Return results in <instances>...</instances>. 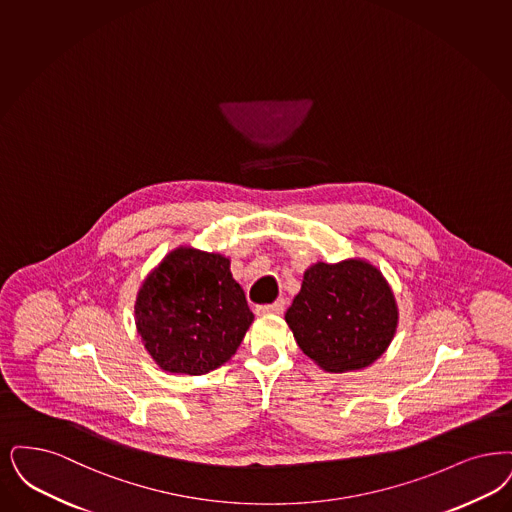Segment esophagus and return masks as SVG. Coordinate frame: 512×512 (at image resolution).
I'll return each instance as SVG.
<instances>
[{
  "label": "esophagus",
  "instance_id": "obj_1",
  "mask_svg": "<svg viewBox=\"0 0 512 512\" xmlns=\"http://www.w3.org/2000/svg\"><path fill=\"white\" fill-rule=\"evenodd\" d=\"M284 307H286V301L278 299V301H274L270 305H259L255 310H257V314H282Z\"/></svg>",
  "mask_w": 512,
  "mask_h": 512
}]
</instances>
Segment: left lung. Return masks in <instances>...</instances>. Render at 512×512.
Returning <instances> with one entry per match:
<instances>
[{
  "mask_svg": "<svg viewBox=\"0 0 512 512\" xmlns=\"http://www.w3.org/2000/svg\"><path fill=\"white\" fill-rule=\"evenodd\" d=\"M297 345L333 373L373 364L390 345L398 308L383 274L366 261L316 263L286 312Z\"/></svg>",
  "mask_w": 512,
  "mask_h": 512,
  "instance_id": "8db88e82",
  "label": "left lung"
}]
</instances>
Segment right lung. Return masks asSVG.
Instances as JSON below:
<instances>
[{
  "mask_svg": "<svg viewBox=\"0 0 512 512\" xmlns=\"http://www.w3.org/2000/svg\"><path fill=\"white\" fill-rule=\"evenodd\" d=\"M253 322L230 261L192 247L171 251L137 295L144 348L169 373L204 375L223 366Z\"/></svg>",
  "mask_w": 512,
  "mask_h": 512,
  "instance_id": "add662e5",
  "label": "right lung"
}]
</instances>
